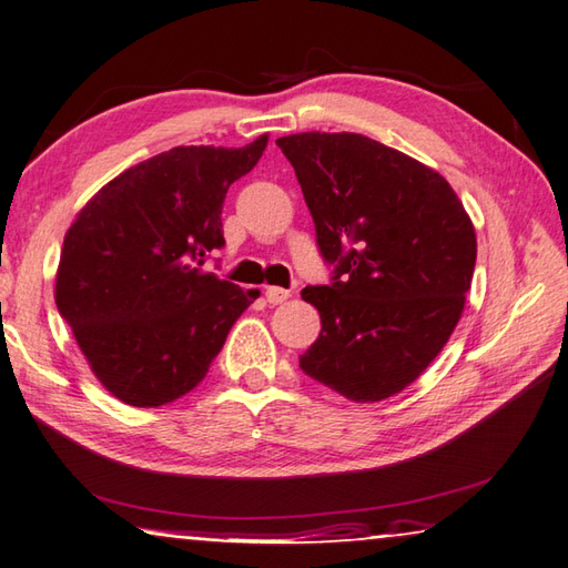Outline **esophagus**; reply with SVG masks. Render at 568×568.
<instances>
[{
  "instance_id": "esophagus-1",
  "label": "esophagus",
  "mask_w": 568,
  "mask_h": 568,
  "mask_svg": "<svg viewBox=\"0 0 568 568\" xmlns=\"http://www.w3.org/2000/svg\"><path fill=\"white\" fill-rule=\"evenodd\" d=\"M287 297H291V291H285V287H277V285L265 287V300H268L271 305H281Z\"/></svg>"
}]
</instances>
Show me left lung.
I'll return each mask as SVG.
<instances>
[{
  "label": "left lung",
  "instance_id": "8db88e82",
  "mask_svg": "<svg viewBox=\"0 0 568 568\" xmlns=\"http://www.w3.org/2000/svg\"><path fill=\"white\" fill-rule=\"evenodd\" d=\"M313 214L329 285H310L322 329L300 369L357 404L416 382L446 347L470 291L477 241L443 176L357 132L275 140Z\"/></svg>",
  "mask_w": 568,
  "mask_h": 568
}]
</instances>
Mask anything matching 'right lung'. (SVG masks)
<instances>
[{
  "label": "right lung",
  "instance_id": "add662e5",
  "mask_svg": "<svg viewBox=\"0 0 568 568\" xmlns=\"http://www.w3.org/2000/svg\"><path fill=\"white\" fill-rule=\"evenodd\" d=\"M268 144L172 148L108 182L65 231L55 307L98 382L140 408L202 384L258 291L204 273L229 186Z\"/></svg>",
  "mask_w": 568,
  "mask_h": 568
}]
</instances>
